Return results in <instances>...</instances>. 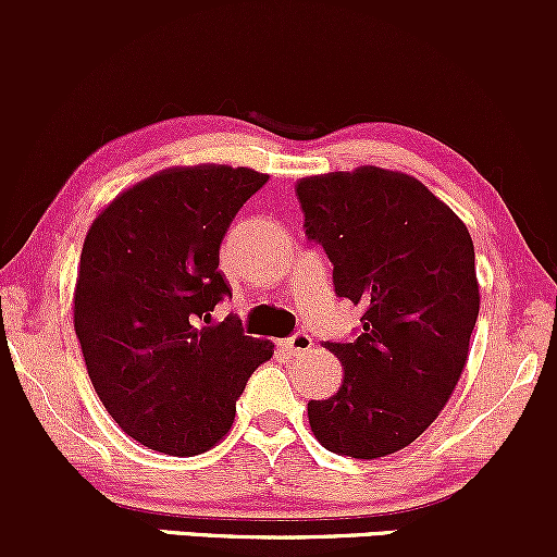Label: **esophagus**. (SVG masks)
<instances>
[{
  "label": "esophagus",
  "mask_w": 557,
  "mask_h": 557,
  "mask_svg": "<svg viewBox=\"0 0 557 557\" xmlns=\"http://www.w3.org/2000/svg\"><path fill=\"white\" fill-rule=\"evenodd\" d=\"M283 345L290 356H304V354H309L311 345H314V337L306 335V332H293L290 337H285Z\"/></svg>",
  "instance_id": "1"
}]
</instances>
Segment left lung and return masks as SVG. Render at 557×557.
I'll return each instance as SVG.
<instances>
[{
  "label": "left lung",
  "instance_id": "left-lung-1",
  "mask_svg": "<svg viewBox=\"0 0 557 557\" xmlns=\"http://www.w3.org/2000/svg\"><path fill=\"white\" fill-rule=\"evenodd\" d=\"M306 238L332 261L337 298L361 306L359 335L324 343L343 385L309 403L327 450L382 458L411 445L458 385L479 317L474 243L417 177L380 168L304 177Z\"/></svg>",
  "mask_w": 557,
  "mask_h": 557
}]
</instances>
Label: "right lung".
Instances as JSON below:
<instances>
[{"label":"right lung","instance_id":"add662e5","mask_svg":"<svg viewBox=\"0 0 557 557\" xmlns=\"http://www.w3.org/2000/svg\"><path fill=\"white\" fill-rule=\"evenodd\" d=\"M270 181L248 168L201 164L146 177L94 220L75 283V335L120 430L151 450L198 456L235 419L270 341L240 319L212 322L233 298L220 243L238 209Z\"/></svg>","mask_w":557,"mask_h":557}]
</instances>
